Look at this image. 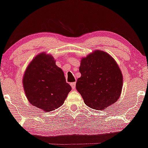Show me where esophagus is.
<instances>
[{"label":"esophagus","mask_w":148,"mask_h":148,"mask_svg":"<svg viewBox=\"0 0 148 148\" xmlns=\"http://www.w3.org/2000/svg\"><path fill=\"white\" fill-rule=\"evenodd\" d=\"M70 86H71V87H72V89L74 90V89H75V88H76V83H75V82L71 83Z\"/></svg>","instance_id":"1"}]
</instances>
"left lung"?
<instances>
[{
    "label": "left lung",
    "instance_id": "8db88e82",
    "mask_svg": "<svg viewBox=\"0 0 148 148\" xmlns=\"http://www.w3.org/2000/svg\"><path fill=\"white\" fill-rule=\"evenodd\" d=\"M81 77L76 88L90 108L103 110L118 101L123 77L118 63L108 53L95 50L81 60Z\"/></svg>",
    "mask_w": 148,
    "mask_h": 148
}]
</instances>
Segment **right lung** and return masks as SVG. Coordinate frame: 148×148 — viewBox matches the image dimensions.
Masks as SVG:
<instances>
[{
	"label": "right lung",
	"mask_w": 148,
	"mask_h": 148,
	"mask_svg": "<svg viewBox=\"0 0 148 148\" xmlns=\"http://www.w3.org/2000/svg\"><path fill=\"white\" fill-rule=\"evenodd\" d=\"M23 87L28 101L45 112L63 104L72 90L64 72L51 54L40 53L30 62L23 76Z\"/></svg>",
	"instance_id": "right-lung-1"
}]
</instances>
